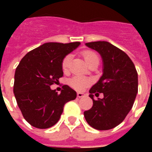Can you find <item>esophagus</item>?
Listing matches in <instances>:
<instances>
[{
  "label": "esophagus",
  "instance_id": "1",
  "mask_svg": "<svg viewBox=\"0 0 152 152\" xmlns=\"http://www.w3.org/2000/svg\"><path fill=\"white\" fill-rule=\"evenodd\" d=\"M85 95H86V94H83V93H80V92L77 93V97H78V98H82V97H84Z\"/></svg>",
  "mask_w": 152,
  "mask_h": 152
}]
</instances>
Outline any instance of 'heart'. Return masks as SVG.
<instances>
[{
  "label": "heart",
  "mask_w": 152,
  "mask_h": 152,
  "mask_svg": "<svg viewBox=\"0 0 152 152\" xmlns=\"http://www.w3.org/2000/svg\"><path fill=\"white\" fill-rule=\"evenodd\" d=\"M82 56L84 57L86 63L89 66L92 63H99V55L92 50L83 51ZM71 61H72V55L71 54H67L66 56L63 58V61H62V68H63V72L68 71L70 64H71ZM68 83H69V86L72 87L73 89L81 91L91 84V80L88 78H86V77H82V76H74L72 79L69 80Z\"/></svg>",
  "instance_id": "obj_1"
}]
</instances>
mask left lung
<instances>
[{
	"instance_id": "1",
	"label": "left lung",
	"mask_w": 152,
	"mask_h": 152,
	"mask_svg": "<svg viewBox=\"0 0 152 152\" xmlns=\"http://www.w3.org/2000/svg\"><path fill=\"white\" fill-rule=\"evenodd\" d=\"M102 59V75L89 89L93 107L84 112L87 123L98 130H108L120 124L134 105L137 94V72L124 51L107 41L86 44ZM102 92L104 98L96 100Z\"/></svg>"
}]
</instances>
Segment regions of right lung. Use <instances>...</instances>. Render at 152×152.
<instances>
[{
  "label": "right lung",
  "instance_id": "obj_1",
  "mask_svg": "<svg viewBox=\"0 0 152 152\" xmlns=\"http://www.w3.org/2000/svg\"><path fill=\"white\" fill-rule=\"evenodd\" d=\"M80 45L45 43L28 52L17 66L14 94L23 117L32 126L52 127L60 119L65 103L76 98V92L68 86H63L60 94L50 86L63 76V58Z\"/></svg>",
  "mask_w": 152,
  "mask_h": 152
}]
</instances>
